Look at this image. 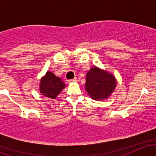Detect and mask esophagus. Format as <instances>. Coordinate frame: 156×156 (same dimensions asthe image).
Segmentation results:
<instances>
[{"mask_svg":"<svg viewBox=\"0 0 156 156\" xmlns=\"http://www.w3.org/2000/svg\"><path fill=\"white\" fill-rule=\"evenodd\" d=\"M76 81H77V78H74L73 79L68 80V82H69V83H73V82H76Z\"/></svg>","mask_w":156,"mask_h":156,"instance_id":"esophagus-1","label":"esophagus"}]
</instances>
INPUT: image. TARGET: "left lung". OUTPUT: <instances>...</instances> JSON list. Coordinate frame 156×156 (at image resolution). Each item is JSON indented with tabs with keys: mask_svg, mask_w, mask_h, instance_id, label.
<instances>
[{
	"mask_svg": "<svg viewBox=\"0 0 156 156\" xmlns=\"http://www.w3.org/2000/svg\"><path fill=\"white\" fill-rule=\"evenodd\" d=\"M116 80L110 73L93 67L87 73L85 89L93 100L102 101L110 96L116 87Z\"/></svg>",
	"mask_w": 156,
	"mask_h": 156,
	"instance_id": "1",
	"label": "left lung"
}]
</instances>
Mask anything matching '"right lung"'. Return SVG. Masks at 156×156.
Returning a JSON list of instances; mask_svg holds the SVG:
<instances>
[{"instance_id":"right-lung-1","label":"right lung","mask_w":156,"mask_h":156,"mask_svg":"<svg viewBox=\"0 0 156 156\" xmlns=\"http://www.w3.org/2000/svg\"><path fill=\"white\" fill-rule=\"evenodd\" d=\"M65 87L64 81L51 72H47L41 79L40 92L43 95L50 98H55Z\"/></svg>"}]
</instances>
